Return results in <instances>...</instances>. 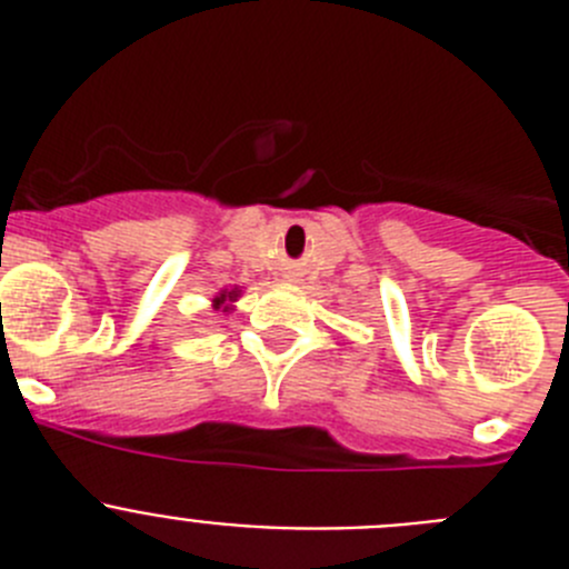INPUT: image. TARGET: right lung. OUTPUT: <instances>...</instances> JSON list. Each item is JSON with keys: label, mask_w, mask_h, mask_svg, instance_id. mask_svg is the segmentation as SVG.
<instances>
[{"label": "right lung", "mask_w": 569, "mask_h": 569, "mask_svg": "<svg viewBox=\"0 0 569 569\" xmlns=\"http://www.w3.org/2000/svg\"><path fill=\"white\" fill-rule=\"evenodd\" d=\"M239 296H241L239 288H230V290L224 288L222 293H219V296H216V299H213V308H216V310H219V308L230 310V301H236V299H239Z\"/></svg>", "instance_id": "add662e5"}]
</instances>
